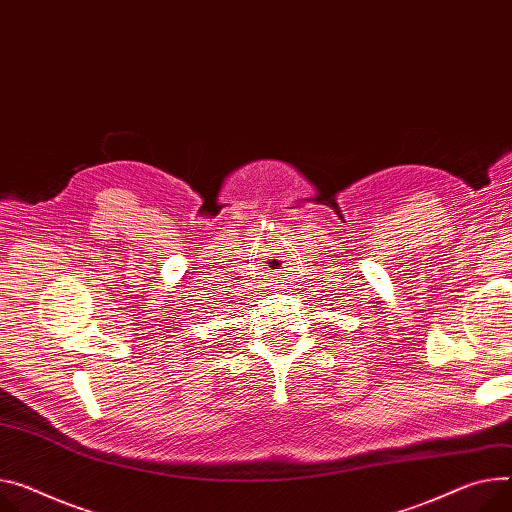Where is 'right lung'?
Listing matches in <instances>:
<instances>
[{"label": "right lung", "instance_id": "right-lung-1", "mask_svg": "<svg viewBox=\"0 0 512 512\" xmlns=\"http://www.w3.org/2000/svg\"><path fill=\"white\" fill-rule=\"evenodd\" d=\"M205 309H207V307H205ZM229 309H231V307H229ZM215 311H217V309H215ZM207 313H211V311H207ZM233 313H238V307H233ZM235 318H238V316H235Z\"/></svg>", "mask_w": 512, "mask_h": 512}]
</instances>
